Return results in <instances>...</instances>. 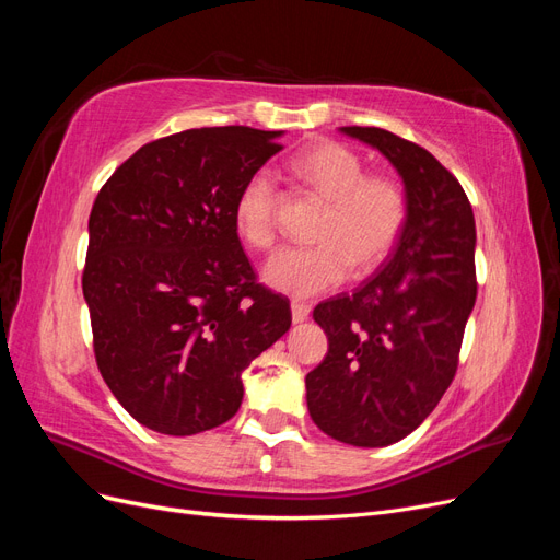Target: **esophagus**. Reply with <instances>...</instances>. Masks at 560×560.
Here are the masks:
<instances>
[{
    "mask_svg": "<svg viewBox=\"0 0 560 560\" xmlns=\"http://www.w3.org/2000/svg\"><path fill=\"white\" fill-rule=\"evenodd\" d=\"M308 315H311L308 303L292 301V322H294V325H299V322H303V319H308Z\"/></svg>",
    "mask_w": 560,
    "mask_h": 560,
    "instance_id": "obj_1",
    "label": "esophagus"
}]
</instances>
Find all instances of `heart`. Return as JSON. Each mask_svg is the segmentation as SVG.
Masks as SVG:
<instances>
[{
  "label": "heart",
  "mask_w": 560,
  "mask_h": 560,
  "mask_svg": "<svg viewBox=\"0 0 560 560\" xmlns=\"http://www.w3.org/2000/svg\"><path fill=\"white\" fill-rule=\"evenodd\" d=\"M292 175L327 200L313 247L278 252L264 266V280L273 290L311 299L358 273L378 268L395 249L409 217L401 184L385 175H364V163L338 142H317L290 161ZM278 186L268 171L247 177L235 200V229L254 249L276 245Z\"/></svg>",
  "instance_id": "b5f03b06"
}]
</instances>
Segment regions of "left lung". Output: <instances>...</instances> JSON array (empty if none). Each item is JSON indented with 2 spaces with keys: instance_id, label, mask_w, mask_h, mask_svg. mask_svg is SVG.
Masks as SVG:
<instances>
[{
  "instance_id": "1",
  "label": "left lung",
  "mask_w": 560,
  "mask_h": 560,
  "mask_svg": "<svg viewBox=\"0 0 560 560\" xmlns=\"http://www.w3.org/2000/svg\"><path fill=\"white\" fill-rule=\"evenodd\" d=\"M341 132L393 163L409 217L374 278L313 311L329 350L306 376V401L336 442L381 448L411 434L455 376L477 301V226L460 182L428 149L383 128Z\"/></svg>"
}]
</instances>
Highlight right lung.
<instances>
[{
    "instance_id": "add662e5",
    "label": "right lung",
    "mask_w": 560,
    "mask_h": 560,
    "mask_svg": "<svg viewBox=\"0 0 560 560\" xmlns=\"http://www.w3.org/2000/svg\"><path fill=\"white\" fill-rule=\"evenodd\" d=\"M282 130L191 128L144 144L100 189L83 299L97 369L140 425L189 436L233 418L243 371L290 329L254 278L235 200Z\"/></svg>"
}]
</instances>
